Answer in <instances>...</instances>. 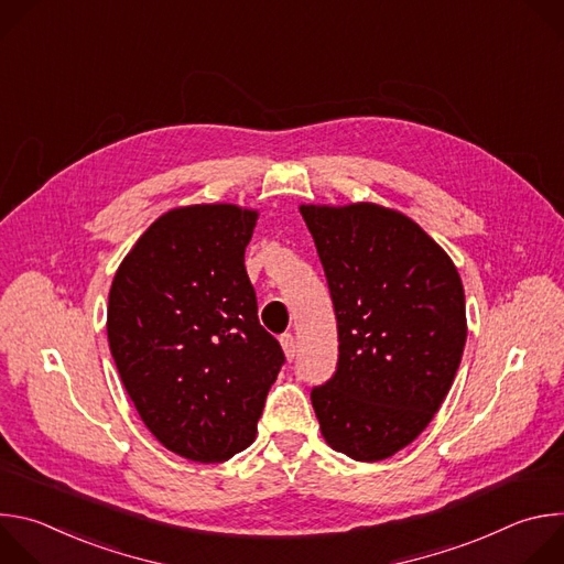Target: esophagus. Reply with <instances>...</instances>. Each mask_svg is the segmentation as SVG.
Wrapping results in <instances>:
<instances>
[{
	"mask_svg": "<svg viewBox=\"0 0 564 564\" xmlns=\"http://www.w3.org/2000/svg\"><path fill=\"white\" fill-rule=\"evenodd\" d=\"M281 348L285 352V359L292 361L296 357V341L292 335H281Z\"/></svg>",
	"mask_w": 564,
	"mask_h": 564,
	"instance_id": "34e87169",
	"label": "esophagus"
}]
</instances>
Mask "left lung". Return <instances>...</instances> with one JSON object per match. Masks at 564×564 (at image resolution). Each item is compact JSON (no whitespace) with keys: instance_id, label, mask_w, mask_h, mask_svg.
<instances>
[{"instance_id":"8db88e82","label":"left lung","mask_w":564,"mask_h":564,"mask_svg":"<svg viewBox=\"0 0 564 564\" xmlns=\"http://www.w3.org/2000/svg\"><path fill=\"white\" fill-rule=\"evenodd\" d=\"M339 330L335 377L312 390L330 448L379 462L409 446L448 394L466 344L451 257L406 214L375 203L299 207Z\"/></svg>"}]
</instances>
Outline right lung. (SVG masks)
Masks as SVG:
<instances>
[{"label": "right lung", "instance_id": "1", "mask_svg": "<svg viewBox=\"0 0 564 564\" xmlns=\"http://www.w3.org/2000/svg\"><path fill=\"white\" fill-rule=\"evenodd\" d=\"M257 218L231 203L170 209L109 290V348L133 406L160 444L192 462H225L254 442L285 361L246 272Z\"/></svg>", "mask_w": 564, "mask_h": 564}]
</instances>
